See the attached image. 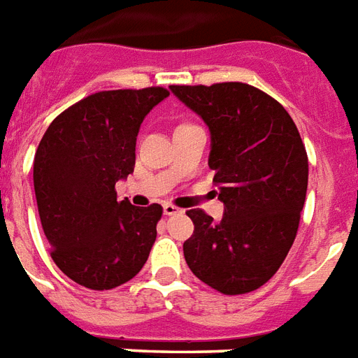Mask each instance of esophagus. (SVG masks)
I'll list each match as a JSON object with an SVG mask.
<instances>
[{"instance_id":"obj_1","label":"esophagus","mask_w":358,"mask_h":358,"mask_svg":"<svg viewBox=\"0 0 358 358\" xmlns=\"http://www.w3.org/2000/svg\"><path fill=\"white\" fill-rule=\"evenodd\" d=\"M180 213H182V209L176 208V206H173V204L164 206V215H167V217H173V215H180Z\"/></svg>"}]
</instances>
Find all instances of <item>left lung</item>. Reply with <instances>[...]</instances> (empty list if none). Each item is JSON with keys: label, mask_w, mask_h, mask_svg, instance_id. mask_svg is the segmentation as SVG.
Segmentation results:
<instances>
[{"label": "left lung", "mask_w": 358, "mask_h": 358, "mask_svg": "<svg viewBox=\"0 0 358 358\" xmlns=\"http://www.w3.org/2000/svg\"><path fill=\"white\" fill-rule=\"evenodd\" d=\"M209 129V169L224 204L220 220L189 209L185 263L222 294H246L278 272L296 239L309 162L289 112L243 83L171 86Z\"/></svg>", "instance_id": "1"}]
</instances>
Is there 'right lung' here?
I'll use <instances>...</instances> for the list:
<instances>
[{
    "label": "right lung",
    "mask_w": 358,
    "mask_h": 358,
    "mask_svg": "<svg viewBox=\"0 0 358 358\" xmlns=\"http://www.w3.org/2000/svg\"><path fill=\"white\" fill-rule=\"evenodd\" d=\"M164 88L99 92L64 110L34 154V193L57 266L75 283L110 290L143 268L162 206L117 200L115 184L134 173L136 139Z\"/></svg>",
    "instance_id": "obj_1"
}]
</instances>
